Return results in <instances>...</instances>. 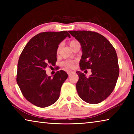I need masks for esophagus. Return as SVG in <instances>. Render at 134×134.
I'll return each instance as SVG.
<instances>
[{
    "mask_svg": "<svg viewBox=\"0 0 134 134\" xmlns=\"http://www.w3.org/2000/svg\"><path fill=\"white\" fill-rule=\"evenodd\" d=\"M72 72H73V71H67V74H69V75H70V74L72 73Z\"/></svg>",
    "mask_w": 134,
    "mask_h": 134,
    "instance_id": "34e87169",
    "label": "esophagus"
}]
</instances>
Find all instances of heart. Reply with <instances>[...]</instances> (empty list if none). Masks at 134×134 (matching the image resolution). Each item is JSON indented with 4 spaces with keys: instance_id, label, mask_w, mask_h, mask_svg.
<instances>
[{
    "instance_id": "1",
    "label": "heart",
    "mask_w": 134,
    "mask_h": 134,
    "mask_svg": "<svg viewBox=\"0 0 134 134\" xmlns=\"http://www.w3.org/2000/svg\"><path fill=\"white\" fill-rule=\"evenodd\" d=\"M77 42V41H76V40L70 41L69 42V45H70V48H71L72 45H73L74 44H76ZM60 45H59V46L58 47V48H57V53H58L59 51H60ZM64 64V66H65L66 67L71 68V67H72V66H73L74 62H66L64 63V64Z\"/></svg>"
}]
</instances>
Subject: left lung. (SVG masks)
Masks as SVG:
<instances>
[{
    "mask_svg": "<svg viewBox=\"0 0 134 134\" xmlns=\"http://www.w3.org/2000/svg\"><path fill=\"white\" fill-rule=\"evenodd\" d=\"M69 32L81 46L80 69L92 70L88 78L81 71L76 72L79 96L87 103H99L109 96L116 86L119 74L116 51L105 37L96 32Z\"/></svg>",
    "mask_w": 134,
    "mask_h": 134,
    "instance_id": "left-lung-1",
    "label": "left lung"
}]
</instances>
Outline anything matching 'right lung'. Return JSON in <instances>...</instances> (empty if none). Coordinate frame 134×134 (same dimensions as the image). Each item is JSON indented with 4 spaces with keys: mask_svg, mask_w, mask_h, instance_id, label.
Segmentation results:
<instances>
[{
    "mask_svg": "<svg viewBox=\"0 0 134 134\" xmlns=\"http://www.w3.org/2000/svg\"><path fill=\"white\" fill-rule=\"evenodd\" d=\"M67 37L70 38L67 31L38 34L29 40L19 57L17 83L25 98L38 107L55 103L68 77L63 70L57 72L53 78L45 70L47 65H55L58 45Z\"/></svg>",
    "mask_w": 134,
    "mask_h": 134,
    "instance_id": "right-lung-1",
    "label": "right lung"
}]
</instances>
